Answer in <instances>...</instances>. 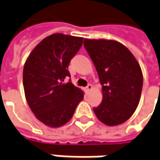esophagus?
<instances>
[{"label":"esophagus","mask_w":160,"mask_h":160,"mask_svg":"<svg viewBox=\"0 0 160 160\" xmlns=\"http://www.w3.org/2000/svg\"><path fill=\"white\" fill-rule=\"evenodd\" d=\"M92 88H93V87H92V85H91V84H89V85L86 87V91H87V92H89V91L92 89Z\"/></svg>","instance_id":"esophagus-1"}]
</instances>
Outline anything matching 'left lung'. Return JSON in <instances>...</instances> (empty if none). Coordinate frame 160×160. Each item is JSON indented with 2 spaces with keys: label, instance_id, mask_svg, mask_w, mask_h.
Masks as SVG:
<instances>
[{
  "label": "left lung",
  "instance_id": "8db88e82",
  "mask_svg": "<svg viewBox=\"0 0 160 160\" xmlns=\"http://www.w3.org/2000/svg\"><path fill=\"white\" fill-rule=\"evenodd\" d=\"M84 47L102 85V101L93 110L103 124L120 125L138 105L143 85L141 68L130 51L117 41L84 39Z\"/></svg>",
  "mask_w": 160,
  "mask_h": 160
}]
</instances>
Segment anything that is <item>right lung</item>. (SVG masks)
I'll return each instance as SVG.
<instances>
[{
	"mask_svg": "<svg viewBox=\"0 0 160 160\" xmlns=\"http://www.w3.org/2000/svg\"><path fill=\"white\" fill-rule=\"evenodd\" d=\"M83 38L54 33L33 49L23 67L25 98L33 114L44 125L63 126L71 120L84 92L71 82L68 71L72 57L82 46Z\"/></svg>",
	"mask_w": 160,
	"mask_h": 160,
	"instance_id": "add662e5",
	"label": "right lung"
}]
</instances>
